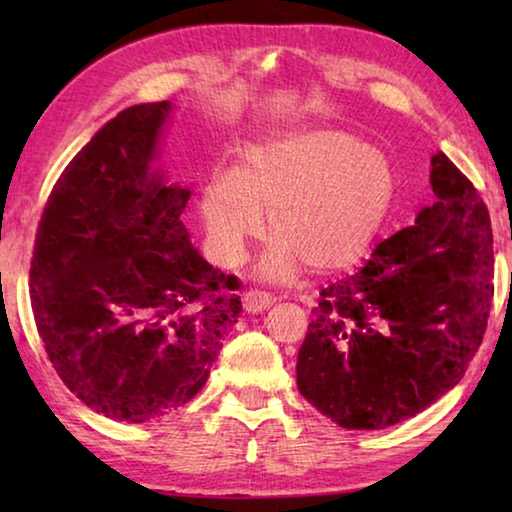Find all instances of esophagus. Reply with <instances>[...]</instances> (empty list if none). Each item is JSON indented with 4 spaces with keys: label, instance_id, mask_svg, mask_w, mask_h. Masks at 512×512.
<instances>
[{
    "label": "esophagus",
    "instance_id": "1",
    "mask_svg": "<svg viewBox=\"0 0 512 512\" xmlns=\"http://www.w3.org/2000/svg\"><path fill=\"white\" fill-rule=\"evenodd\" d=\"M241 300H244V309L250 311V314H257V311H264L268 309L275 302V298L271 296V293L266 291H259V289H250L246 291L244 296H241Z\"/></svg>",
    "mask_w": 512,
    "mask_h": 512
}]
</instances>
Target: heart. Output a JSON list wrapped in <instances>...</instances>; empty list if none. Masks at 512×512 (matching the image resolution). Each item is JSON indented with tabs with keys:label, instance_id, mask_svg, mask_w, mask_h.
Here are the masks:
<instances>
[{
	"label": "heart",
	"instance_id": "obj_1",
	"mask_svg": "<svg viewBox=\"0 0 512 512\" xmlns=\"http://www.w3.org/2000/svg\"><path fill=\"white\" fill-rule=\"evenodd\" d=\"M397 180L384 153L334 128L296 133L250 149L239 173H219L201 196L212 253L237 264L248 241L271 235L262 271H345L368 253L393 210Z\"/></svg>",
	"mask_w": 512,
	"mask_h": 512
}]
</instances>
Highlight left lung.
<instances>
[{
	"instance_id": "obj_1",
	"label": "left lung",
	"mask_w": 512,
	"mask_h": 512,
	"mask_svg": "<svg viewBox=\"0 0 512 512\" xmlns=\"http://www.w3.org/2000/svg\"><path fill=\"white\" fill-rule=\"evenodd\" d=\"M436 203L320 291L298 352V391L345 429L413 418L463 379L492 305L488 207L445 153Z\"/></svg>"
}]
</instances>
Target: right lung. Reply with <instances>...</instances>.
<instances>
[{"mask_svg":"<svg viewBox=\"0 0 512 512\" xmlns=\"http://www.w3.org/2000/svg\"><path fill=\"white\" fill-rule=\"evenodd\" d=\"M169 108L121 110L74 155L49 194L29 271L58 377L90 409L126 422L192 400L241 311L237 277L189 241V189L151 169Z\"/></svg>","mask_w":512,"mask_h":512,"instance_id":"1","label":"right lung"}]
</instances>
